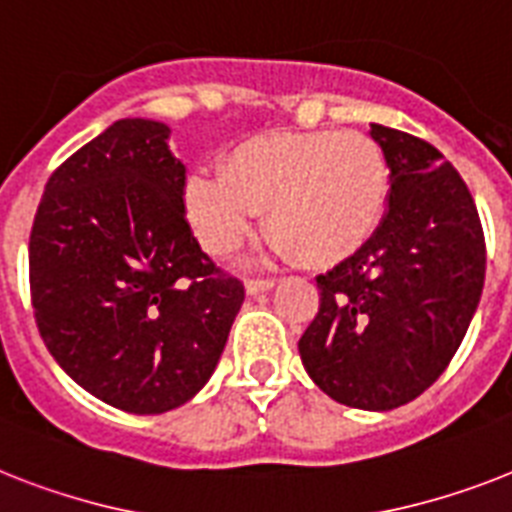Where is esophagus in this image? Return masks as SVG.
I'll list each match as a JSON object with an SVG mask.
<instances>
[{"label":"esophagus","instance_id":"34e87169","mask_svg":"<svg viewBox=\"0 0 512 512\" xmlns=\"http://www.w3.org/2000/svg\"><path fill=\"white\" fill-rule=\"evenodd\" d=\"M273 289V281H255V278H249L247 284H244V292L247 297H257V294H265Z\"/></svg>","mask_w":512,"mask_h":512}]
</instances>
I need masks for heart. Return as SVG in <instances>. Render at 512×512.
I'll list each match as a JSON object with an SVG mask.
<instances>
[{"label": "heart", "mask_w": 512, "mask_h": 512, "mask_svg": "<svg viewBox=\"0 0 512 512\" xmlns=\"http://www.w3.org/2000/svg\"><path fill=\"white\" fill-rule=\"evenodd\" d=\"M389 162L357 131L265 134L236 144L220 173L194 170L184 207L199 244L231 255L252 234L260 210L270 252L305 268H331L357 255L381 226Z\"/></svg>", "instance_id": "b5f03b06"}]
</instances>
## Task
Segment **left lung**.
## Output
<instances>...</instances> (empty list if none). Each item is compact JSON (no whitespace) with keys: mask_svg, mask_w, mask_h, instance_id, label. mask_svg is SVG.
<instances>
[{"mask_svg":"<svg viewBox=\"0 0 512 512\" xmlns=\"http://www.w3.org/2000/svg\"><path fill=\"white\" fill-rule=\"evenodd\" d=\"M389 202L373 239L318 276L321 310L299 339L307 376L331 400L394 410L442 376L484 289L479 213L429 141L373 123Z\"/></svg>","mask_w":512,"mask_h":512,"instance_id":"1","label":"left lung"}]
</instances>
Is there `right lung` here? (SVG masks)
<instances>
[{
  "mask_svg": "<svg viewBox=\"0 0 512 512\" xmlns=\"http://www.w3.org/2000/svg\"><path fill=\"white\" fill-rule=\"evenodd\" d=\"M160 120L123 118L49 178L28 265L36 326L78 386L136 415L210 381L244 286L186 223V165Z\"/></svg>",
  "mask_w": 512,
  "mask_h": 512,
  "instance_id": "right-lung-1",
  "label": "right lung"
}]
</instances>
